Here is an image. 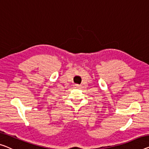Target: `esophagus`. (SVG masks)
I'll use <instances>...</instances> for the list:
<instances>
[{
  "mask_svg": "<svg viewBox=\"0 0 149 149\" xmlns=\"http://www.w3.org/2000/svg\"><path fill=\"white\" fill-rule=\"evenodd\" d=\"M75 87H76V88H79V86L78 85V84H75Z\"/></svg>",
  "mask_w": 149,
  "mask_h": 149,
  "instance_id": "34e87169",
  "label": "esophagus"
}]
</instances>
